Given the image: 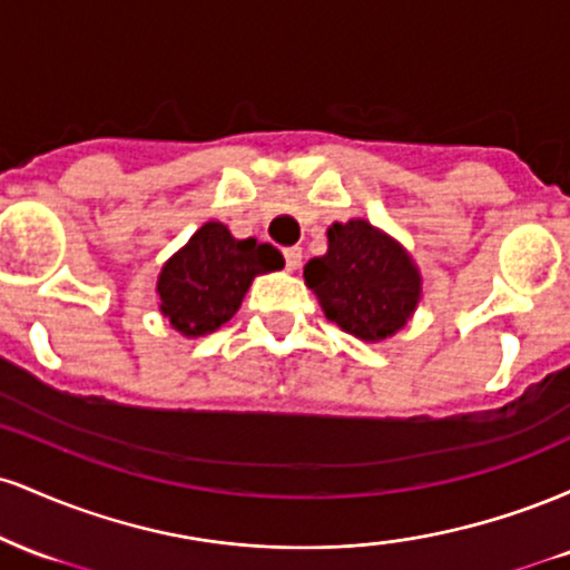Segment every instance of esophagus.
I'll list each match as a JSON object with an SVG mask.
<instances>
[{"label": "esophagus", "instance_id": "1", "mask_svg": "<svg viewBox=\"0 0 570 570\" xmlns=\"http://www.w3.org/2000/svg\"><path fill=\"white\" fill-rule=\"evenodd\" d=\"M284 259H286V267H289V271H297L299 263H303V248L299 246L284 248Z\"/></svg>", "mask_w": 570, "mask_h": 570}]
</instances>
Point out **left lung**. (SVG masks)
I'll return each mask as SVG.
<instances>
[{"label":"left lung","mask_w":570,"mask_h":570,"mask_svg":"<svg viewBox=\"0 0 570 570\" xmlns=\"http://www.w3.org/2000/svg\"><path fill=\"white\" fill-rule=\"evenodd\" d=\"M324 316L364 343H381L404 330L423 297L412 254L367 219L332 222L326 254L303 271Z\"/></svg>","instance_id":"left-lung-1"}]
</instances>
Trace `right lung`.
Here are the masks:
<instances>
[{
	"instance_id": "right-lung-1",
	"label": "right lung",
	"mask_w": 570,
	"mask_h": 570,
	"mask_svg": "<svg viewBox=\"0 0 570 570\" xmlns=\"http://www.w3.org/2000/svg\"><path fill=\"white\" fill-rule=\"evenodd\" d=\"M281 267L276 246L238 240L230 227L212 219L160 267L158 307L181 337L212 335L238 313L254 278Z\"/></svg>"
}]
</instances>
